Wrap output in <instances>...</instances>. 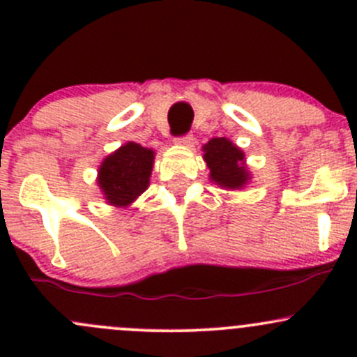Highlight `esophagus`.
Here are the masks:
<instances>
[{
  "mask_svg": "<svg viewBox=\"0 0 357 357\" xmlns=\"http://www.w3.org/2000/svg\"><path fill=\"white\" fill-rule=\"evenodd\" d=\"M176 143L178 145H183V146H193V135H183L179 136V138H176Z\"/></svg>",
  "mask_w": 357,
  "mask_h": 357,
  "instance_id": "esophagus-1",
  "label": "esophagus"
}]
</instances>
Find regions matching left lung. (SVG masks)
<instances>
[{"instance_id": "left-lung-1", "label": "left lung", "mask_w": 357, "mask_h": 357, "mask_svg": "<svg viewBox=\"0 0 357 357\" xmlns=\"http://www.w3.org/2000/svg\"><path fill=\"white\" fill-rule=\"evenodd\" d=\"M204 158L211 169V179L225 188H242L248 179L243 152L226 138H212L204 146Z\"/></svg>"}]
</instances>
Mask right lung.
<instances>
[{
    "label": "right lung",
    "instance_id": "add662e5",
    "mask_svg": "<svg viewBox=\"0 0 357 357\" xmlns=\"http://www.w3.org/2000/svg\"><path fill=\"white\" fill-rule=\"evenodd\" d=\"M153 152L138 143H126L100 165L98 185L112 205H128L146 190Z\"/></svg>",
    "mask_w": 357,
    "mask_h": 357
}]
</instances>
